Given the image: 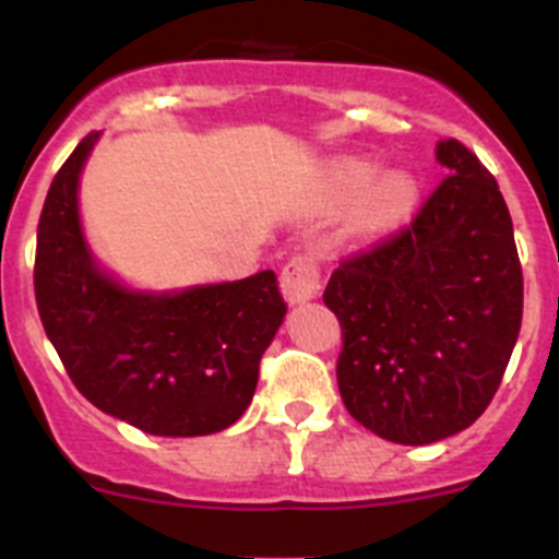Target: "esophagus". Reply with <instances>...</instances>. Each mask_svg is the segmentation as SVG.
Masks as SVG:
<instances>
[{
    "label": "esophagus",
    "instance_id": "34e87169",
    "mask_svg": "<svg viewBox=\"0 0 559 559\" xmlns=\"http://www.w3.org/2000/svg\"><path fill=\"white\" fill-rule=\"evenodd\" d=\"M322 290V269L313 254H294L283 269V294L290 305L310 302Z\"/></svg>",
    "mask_w": 559,
    "mask_h": 559
}]
</instances>
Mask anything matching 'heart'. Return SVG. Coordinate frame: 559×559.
I'll return each instance as SVG.
<instances>
[{
	"label": "heart",
	"mask_w": 559,
	"mask_h": 559,
	"mask_svg": "<svg viewBox=\"0 0 559 559\" xmlns=\"http://www.w3.org/2000/svg\"><path fill=\"white\" fill-rule=\"evenodd\" d=\"M374 179H378V167L369 165V162H349V165H344L338 170L341 199H360V195L374 185ZM412 195L414 192L406 176H400V173L383 176V179L374 185V190L369 192L367 210H364L367 224L374 226V229L397 224V221L408 212V206H412Z\"/></svg>",
	"instance_id": "b5f03b06"
}]
</instances>
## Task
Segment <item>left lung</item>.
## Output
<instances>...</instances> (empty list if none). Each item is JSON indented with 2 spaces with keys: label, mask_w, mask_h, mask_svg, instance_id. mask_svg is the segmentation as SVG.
Masks as SVG:
<instances>
[{
  "label": "left lung",
  "mask_w": 559,
  "mask_h": 559,
  "mask_svg": "<svg viewBox=\"0 0 559 559\" xmlns=\"http://www.w3.org/2000/svg\"><path fill=\"white\" fill-rule=\"evenodd\" d=\"M448 176L414 224L330 276L338 392L360 426L397 445L471 428L503 378L523 316L510 210L462 142H437Z\"/></svg>",
  "instance_id": "left-lung-1"
}]
</instances>
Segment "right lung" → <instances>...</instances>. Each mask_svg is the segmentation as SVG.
I'll return each mask as SVG.
<instances>
[{"instance_id": "obj_1", "label": "right lung", "mask_w": 559, "mask_h": 559, "mask_svg": "<svg viewBox=\"0 0 559 559\" xmlns=\"http://www.w3.org/2000/svg\"><path fill=\"white\" fill-rule=\"evenodd\" d=\"M88 133L52 179L38 221L36 302L88 403L153 437H206L249 408L260 358L283 324L274 271L176 290L131 288L92 251L81 176Z\"/></svg>"}]
</instances>
